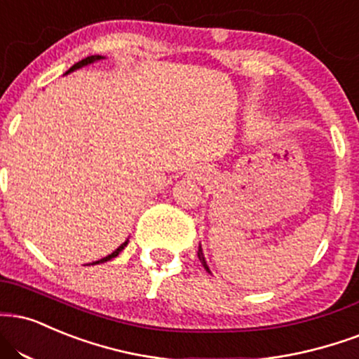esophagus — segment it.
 Returning <instances> with one entry per match:
<instances>
[{
    "mask_svg": "<svg viewBox=\"0 0 359 359\" xmlns=\"http://www.w3.org/2000/svg\"><path fill=\"white\" fill-rule=\"evenodd\" d=\"M196 175H209V170H204V168H202V170H198V174H196Z\"/></svg>",
    "mask_w": 359,
    "mask_h": 359,
    "instance_id": "obj_1",
    "label": "esophagus"
}]
</instances>
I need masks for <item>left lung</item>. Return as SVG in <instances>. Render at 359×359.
Wrapping results in <instances>:
<instances>
[{
    "label": "left lung",
    "instance_id": "left-lung-1",
    "mask_svg": "<svg viewBox=\"0 0 359 359\" xmlns=\"http://www.w3.org/2000/svg\"><path fill=\"white\" fill-rule=\"evenodd\" d=\"M197 256H198V261L202 262V266L205 267V271H207V273H209V274H212V273H210L209 266H207V261H205V257H204V252H202V245H201V244H198V252H197Z\"/></svg>",
    "mask_w": 359,
    "mask_h": 359
}]
</instances>
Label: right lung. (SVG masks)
<instances>
[{
	"label": "right lung",
	"mask_w": 359,
	"mask_h": 359,
	"mask_svg": "<svg viewBox=\"0 0 359 359\" xmlns=\"http://www.w3.org/2000/svg\"><path fill=\"white\" fill-rule=\"evenodd\" d=\"M100 60H105V56H102V55H92V56H86V58L81 60V62H79V63H75V65H73V67H72L70 70H68L67 73H65V75H68V73H72V72H75V70H80V68L86 67V65H92V63H95V62H100ZM127 244H128V239L125 241V243H123L122 245H120L118 249H115L114 252L109 254V256H107V257H103V259H100V261H95V262H92V264H100V262L111 261V259L118 256V254L122 252V250H123L125 248H127ZM88 266H90V264H88Z\"/></svg>",
	"instance_id": "obj_1"
}]
</instances>
